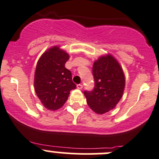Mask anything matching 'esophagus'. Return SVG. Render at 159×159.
Instances as JSON below:
<instances>
[{"mask_svg":"<svg viewBox=\"0 0 159 159\" xmlns=\"http://www.w3.org/2000/svg\"><path fill=\"white\" fill-rule=\"evenodd\" d=\"M77 88L78 89H82L83 88V85L79 84H77Z\"/></svg>","mask_w":159,"mask_h":159,"instance_id":"esophagus-1","label":"esophagus"}]
</instances>
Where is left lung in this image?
I'll list each match as a JSON object with an SVG mask.
<instances>
[{
    "label": "left lung",
    "instance_id": "obj_1",
    "mask_svg": "<svg viewBox=\"0 0 159 159\" xmlns=\"http://www.w3.org/2000/svg\"><path fill=\"white\" fill-rule=\"evenodd\" d=\"M94 88L84 92L87 102L97 114L114 109L123 95L125 78L121 66L111 55L102 56L93 66Z\"/></svg>",
    "mask_w": 159,
    "mask_h": 159
}]
</instances>
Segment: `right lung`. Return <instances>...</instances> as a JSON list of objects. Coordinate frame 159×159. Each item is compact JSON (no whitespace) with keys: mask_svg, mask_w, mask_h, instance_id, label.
<instances>
[{"mask_svg":"<svg viewBox=\"0 0 159 159\" xmlns=\"http://www.w3.org/2000/svg\"><path fill=\"white\" fill-rule=\"evenodd\" d=\"M69 56L59 47H53L42 54L34 73V90L41 102L49 110L64 105L71 90L76 88L71 72L65 67Z\"/></svg>","mask_w":159,"mask_h":159,"instance_id":"obj_1","label":"right lung"}]
</instances>
